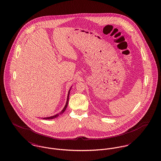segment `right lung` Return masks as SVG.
Segmentation results:
<instances>
[{"label": "right lung", "mask_w": 161, "mask_h": 161, "mask_svg": "<svg viewBox=\"0 0 161 161\" xmlns=\"http://www.w3.org/2000/svg\"><path fill=\"white\" fill-rule=\"evenodd\" d=\"M70 89L69 90V94H68V96H67V103H66V104H65V107L64 108H63V110L59 113V114H57V115H55L54 116H52V117H45V118H43L44 119H54V118H56L57 117H58L60 114H62V113H64V112H65V109H66V108L67 107V106H68V103H69V94H70Z\"/></svg>", "instance_id": "obj_1"}]
</instances>
